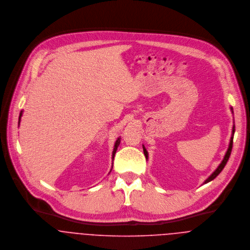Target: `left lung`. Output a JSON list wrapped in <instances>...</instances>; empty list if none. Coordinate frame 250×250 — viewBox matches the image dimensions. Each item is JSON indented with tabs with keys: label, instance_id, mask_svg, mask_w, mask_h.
I'll return each instance as SVG.
<instances>
[{
	"label": "left lung",
	"instance_id": "obj_1",
	"mask_svg": "<svg viewBox=\"0 0 250 250\" xmlns=\"http://www.w3.org/2000/svg\"><path fill=\"white\" fill-rule=\"evenodd\" d=\"M231 110H232V112H233V108H232V107H231ZM234 133H235V126H233L232 136H231V139H230V143H229V146H228L227 152H226V154H225V156H224V158H223L222 162L220 163V165L217 167V168L214 170V172L211 174V176L204 182V184H207V183L211 182L212 180H214V179L215 178V177H216V176H217L221 171H222V169H223V168H224V167L226 166V164H227V162H228V160H229V157H230V155H231L232 147H233V138H234ZM143 152H144V155H145V157H146V159H147V158H148V153H147V151H146V149H145V147H144V146H143Z\"/></svg>",
	"mask_w": 250,
	"mask_h": 250
}]
</instances>
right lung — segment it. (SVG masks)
I'll use <instances>...</instances> for the list:
<instances>
[{"label": "right lung", "mask_w": 250, "mask_h": 250, "mask_svg": "<svg viewBox=\"0 0 250 250\" xmlns=\"http://www.w3.org/2000/svg\"><path fill=\"white\" fill-rule=\"evenodd\" d=\"M22 114H23V110H21V112H20V115H19V124H20V120H21V116H22ZM119 144H120V138H118L117 139V141L115 142V144H114V148H113V151H112V159L114 158V155H115V153H116V150H117V147L119 146ZM111 171V170H110Z\"/></svg>", "instance_id": "right-lung-1"}]
</instances>
